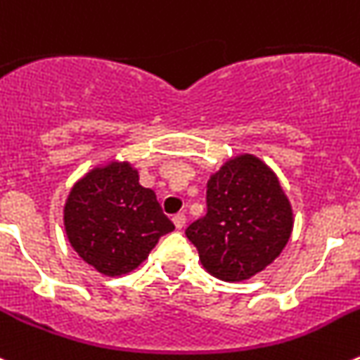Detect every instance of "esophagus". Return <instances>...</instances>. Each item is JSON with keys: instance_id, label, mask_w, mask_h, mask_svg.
Segmentation results:
<instances>
[{"instance_id": "obj_1", "label": "esophagus", "mask_w": 360, "mask_h": 360, "mask_svg": "<svg viewBox=\"0 0 360 360\" xmlns=\"http://www.w3.org/2000/svg\"><path fill=\"white\" fill-rule=\"evenodd\" d=\"M172 222L177 229L184 228V224H186V217H184V213H177V215L172 217Z\"/></svg>"}]
</instances>
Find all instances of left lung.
I'll use <instances>...</instances> for the list:
<instances>
[{"instance_id":"left-lung-1","label":"left lung","mask_w":360,"mask_h":360,"mask_svg":"<svg viewBox=\"0 0 360 360\" xmlns=\"http://www.w3.org/2000/svg\"><path fill=\"white\" fill-rule=\"evenodd\" d=\"M206 206L186 236L219 280H249L264 271L292 233V208L276 174L252 154L228 160L210 176Z\"/></svg>"}]
</instances>
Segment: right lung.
<instances>
[{"label": "right lung", "instance_id": "obj_1", "mask_svg": "<svg viewBox=\"0 0 360 360\" xmlns=\"http://www.w3.org/2000/svg\"><path fill=\"white\" fill-rule=\"evenodd\" d=\"M71 248L105 276H122L147 260L160 236L174 231L156 193L127 161L96 167L77 181L64 204Z\"/></svg>", "mask_w": 360, "mask_h": 360}]
</instances>
